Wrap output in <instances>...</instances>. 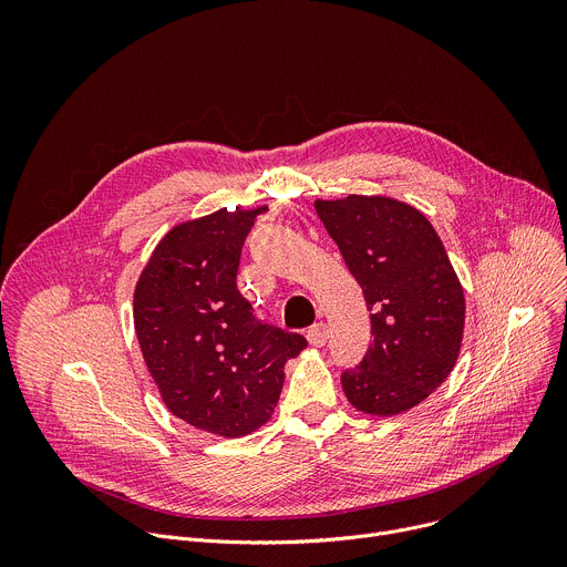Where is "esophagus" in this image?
<instances>
[{
    "mask_svg": "<svg viewBox=\"0 0 567 567\" xmlns=\"http://www.w3.org/2000/svg\"><path fill=\"white\" fill-rule=\"evenodd\" d=\"M328 339H330V328L326 326V322H313V326L307 330V341L316 348L326 346Z\"/></svg>",
    "mask_w": 567,
    "mask_h": 567,
    "instance_id": "esophagus-1",
    "label": "esophagus"
}]
</instances>
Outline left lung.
Wrapping results in <instances>:
<instances>
[{"mask_svg": "<svg viewBox=\"0 0 567 567\" xmlns=\"http://www.w3.org/2000/svg\"><path fill=\"white\" fill-rule=\"evenodd\" d=\"M372 311V343L341 374L357 411L396 415L451 374L464 332V293L433 224L390 197L316 202Z\"/></svg>", "mask_w": 567, "mask_h": 567, "instance_id": "left-lung-1", "label": "left lung"}]
</instances>
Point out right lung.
<instances>
[{
    "label": "right lung",
    "mask_w": 567,
    "mask_h": 567,
    "mask_svg": "<svg viewBox=\"0 0 567 567\" xmlns=\"http://www.w3.org/2000/svg\"><path fill=\"white\" fill-rule=\"evenodd\" d=\"M256 213L184 221L158 241L134 291L145 365L173 415L241 437L269 422L285 363L307 341L256 316L237 289L241 247Z\"/></svg>",
    "instance_id": "1"
}]
</instances>
